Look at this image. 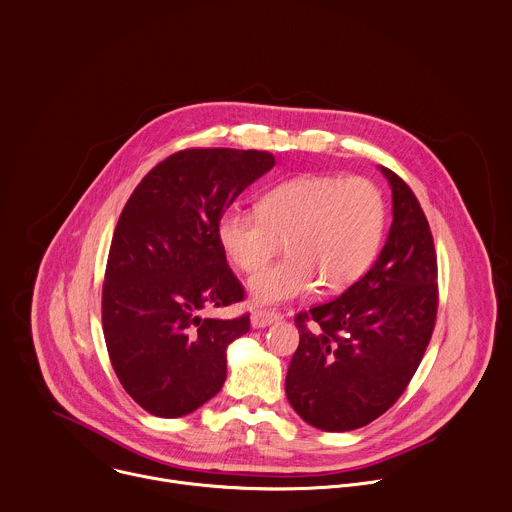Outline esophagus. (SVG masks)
Returning a JSON list of instances; mask_svg holds the SVG:
<instances>
[{
	"label": "esophagus",
	"instance_id": "obj_1",
	"mask_svg": "<svg viewBox=\"0 0 512 512\" xmlns=\"http://www.w3.org/2000/svg\"><path fill=\"white\" fill-rule=\"evenodd\" d=\"M279 317H281V313L275 311V309H255L251 313V325L253 327H265V325L275 323Z\"/></svg>",
	"mask_w": 512,
	"mask_h": 512
}]
</instances>
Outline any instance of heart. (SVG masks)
<instances>
[{
    "instance_id": "1",
    "label": "heart",
    "mask_w": 512,
    "mask_h": 512,
    "mask_svg": "<svg viewBox=\"0 0 512 512\" xmlns=\"http://www.w3.org/2000/svg\"><path fill=\"white\" fill-rule=\"evenodd\" d=\"M386 227V201L368 177L313 175L265 191L257 211L231 205L217 221L227 259L253 273L273 253H289L251 277L257 303H279L309 293L317 283L337 291L356 283L374 263Z\"/></svg>"
}]
</instances>
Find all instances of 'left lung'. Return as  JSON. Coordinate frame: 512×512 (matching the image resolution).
Wrapping results in <instances>:
<instances>
[{
  "mask_svg": "<svg viewBox=\"0 0 512 512\" xmlns=\"http://www.w3.org/2000/svg\"><path fill=\"white\" fill-rule=\"evenodd\" d=\"M394 221L372 269L342 295L295 315L299 346L285 394L325 432L362 428L390 410L414 378L438 313V261L412 189L382 166Z\"/></svg>",
  "mask_w": 512,
  "mask_h": 512,
  "instance_id": "8db88e82",
  "label": "left lung"
}]
</instances>
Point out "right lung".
<instances>
[{
  "label": "right lung",
  "mask_w": 512,
  "mask_h": 512,
  "mask_svg": "<svg viewBox=\"0 0 512 512\" xmlns=\"http://www.w3.org/2000/svg\"><path fill=\"white\" fill-rule=\"evenodd\" d=\"M267 150L185 148L126 201L102 283V329L126 394L160 418L185 416L223 388L227 346L249 313L201 317L245 299L217 241L219 215L269 168Z\"/></svg>",
  "instance_id": "add662e5"
}]
</instances>
